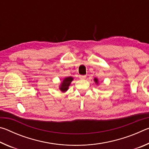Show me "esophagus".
<instances>
[{
	"instance_id": "obj_1",
	"label": "esophagus",
	"mask_w": 149,
	"mask_h": 149,
	"mask_svg": "<svg viewBox=\"0 0 149 149\" xmlns=\"http://www.w3.org/2000/svg\"><path fill=\"white\" fill-rule=\"evenodd\" d=\"M79 77L80 78V79H85V78H86V75H79Z\"/></svg>"
}]
</instances>
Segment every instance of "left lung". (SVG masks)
Instances as JSON below:
<instances>
[{
	"instance_id": "1",
	"label": "left lung",
	"mask_w": 149,
	"mask_h": 149,
	"mask_svg": "<svg viewBox=\"0 0 149 149\" xmlns=\"http://www.w3.org/2000/svg\"><path fill=\"white\" fill-rule=\"evenodd\" d=\"M94 81H95V82L96 83V84H99V80H98L97 78H95V79H94Z\"/></svg>"
}]
</instances>
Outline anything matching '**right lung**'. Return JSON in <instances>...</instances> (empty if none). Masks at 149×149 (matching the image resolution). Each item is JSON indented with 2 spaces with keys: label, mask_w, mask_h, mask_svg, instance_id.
<instances>
[{
  "label": "right lung",
  "mask_w": 149,
  "mask_h": 149,
  "mask_svg": "<svg viewBox=\"0 0 149 149\" xmlns=\"http://www.w3.org/2000/svg\"><path fill=\"white\" fill-rule=\"evenodd\" d=\"M73 79H74V78L72 77H68L64 78L59 87L60 90L62 92H64V93L68 89V87L70 86V84H71V82L73 81Z\"/></svg>",
  "instance_id": "obj_1"
}]
</instances>
